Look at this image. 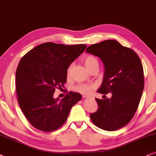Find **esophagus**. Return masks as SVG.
Listing matches in <instances>:
<instances>
[{"label": "esophagus", "instance_id": "1", "mask_svg": "<svg viewBox=\"0 0 156 156\" xmlns=\"http://www.w3.org/2000/svg\"><path fill=\"white\" fill-rule=\"evenodd\" d=\"M83 98H90V96H89V95H83Z\"/></svg>", "mask_w": 156, "mask_h": 156}]
</instances>
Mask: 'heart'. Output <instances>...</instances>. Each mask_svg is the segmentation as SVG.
Wrapping results in <instances>:
<instances>
[{
	"mask_svg": "<svg viewBox=\"0 0 156 156\" xmlns=\"http://www.w3.org/2000/svg\"><path fill=\"white\" fill-rule=\"evenodd\" d=\"M83 62L85 66L89 70L91 67H93L95 65H98V61L96 58H95L93 55H88L85 57L83 59ZM71 68V66H69L68 71L69 72ZM96 86L94 83H78L74 87V90L77 92L83 93V94H88L93 89H94Z\"/></svg>",
	"mask_w": 156,
	"mask_h": 156,
	"instance_id": "obj_1",
	"label": "heart"
}]
</instances>
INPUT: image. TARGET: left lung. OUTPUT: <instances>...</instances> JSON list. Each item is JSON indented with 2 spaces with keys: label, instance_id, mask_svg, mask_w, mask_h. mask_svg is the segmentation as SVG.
<instances>
[{
  "label": "left lung",
  "instance_id": "1",
  "mask_svg": "<svg viewBox=\"0 0 156 156\" xmlns=\"http://www.w3.org/2000/svg\"><path fill=\"white\" fill-rule=\"evenodd\" d=\"M86 51L99 57L104 64V78L98 93H112L110 99L95 98L98 108L90 113V119L103 130L120 129L133 117L142 96L144 73L140 58L115 40L93 44Z\"/></svg>",
  "mask_w": 156,
  "mask_h": 156
}]
</instances>
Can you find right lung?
Returning a JSON list of instances; mask_svg holds the SVG:
<instances>
[{
    "instance_id": "right-lung-1",
    "label": "right lung",
    "mask_w": 156,
    "mask_h": 156,
    "mask_svg": "<svg viewBox=\"0 0 156 156\" xmlns=\"http://www.w3.org/2000/svg\"><path fill=\"white\" fill-rule=\"evenodd\" d=\"M86 47L48 42L23 56L16 70V93L23 113L34 128L43 132L58 129L81 99V95L75 92L60 101L53 96L55 89L64 87L68 68Z\"/></svg>"
}]
</instances>
